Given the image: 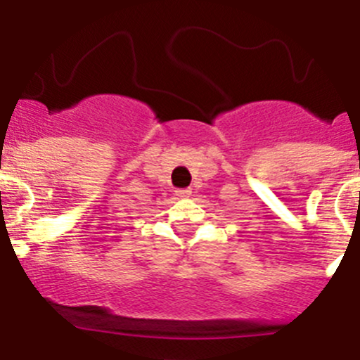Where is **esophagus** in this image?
<instances>
[{
  "label": "esophagus",
  "instance_id": "esophagus-1",
  "mask_svg": "<svg viewBox=\"0 0 360 360\" xmlns=\"http://www.w3.org/2000/svg\"><path fill=\"white\" fill-rule=\"evenodd\" d=\"M191 194V189H178L176 191V196L180 198H187Z\"/></svg>",
  "mask_w": 360,
  "mask_h": 360
}]
</instances>
